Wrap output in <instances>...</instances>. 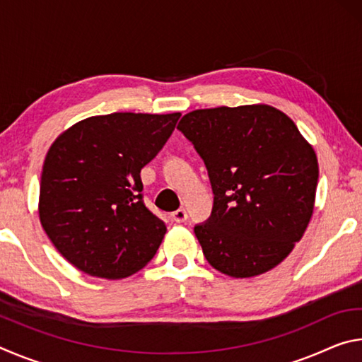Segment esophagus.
Returning a JSON list of instances; mask_svg holds the SVG:
<instances>
[{
  "label": "esophagus",
  "mask_w": 362,
  "mask_h": 362,
  "mask_svg": "<svg viewBox=\"0 0 362 362\" xmlns=\"http://www.w3.org/2000/svg\"><path fill=\"white\" fill-rule=\"evenodd\" d=\"M170 217H173V220H174L175 223H183V222H187L188 214H187L185 209H177V211H174L173 214H170Z\"/></svg>",
  "instance_id": "obj_1"
}]
</instances>
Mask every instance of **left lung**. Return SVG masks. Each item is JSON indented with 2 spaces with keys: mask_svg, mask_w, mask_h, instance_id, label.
Returning a JSON list of instances; mask_svg holds the SVG:
<instances>
[{
  "mask_svg": "<svg viewBox=\"0 0 362 362\" xmlns=\"http://www.w3.org/2000/svg\"><path fill=\"white\" fill-rule=\"evenodd\" d=\"M209 174L211 217L194 235L211 265L250 278L279 265L313 214L315 150L289 116L269 105L187 113L177 126Z\"/></svg>",
  "mask_w": 362,
  "mask_h": 362,
  "instance_id": "8db88e82",
  "label": "left lung"
}]
</instances>
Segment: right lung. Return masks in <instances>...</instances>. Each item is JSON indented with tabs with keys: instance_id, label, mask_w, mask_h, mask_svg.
<instances>
[{
	"instance_id": "right-lung-1",
	"label": "right lung",
	"mask_w": 362,
	"mask_h": 362,
	"mask_svg": "<svg viewBox=\"0 0 362 362\" xmlns=\"http://www.w3.org/2000/svg\"><path fill=\"white\" fill-rule=\"evenodd\" d=\"M180 113L93 116L49 148L40 185V220L73 267L119 279L144 268L166 235L146 209L140 170L155 158Z\"/></svg>"
}]
</instances>
